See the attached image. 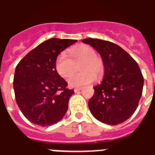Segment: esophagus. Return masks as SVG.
I'll return each instance as SVG.
<instances>
[{
	"instance_id": "34e87169",
	"label": "esophagus",
	"mask_w": 155,
	"mask_h": 155,
	"mask_svg": "<svg viewBox=\"0 0 155 155\" xmlns=\"http://www.w3.org/2000/svg\"><path fill=\"white\" fill-rule=\"evenodd\" d=\"M82 87H75V88H74V91H75V92H77V91H80Z\"/></svg>"
}]
</instances>
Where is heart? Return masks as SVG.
I'll return each instance as SVG.
<instances>
[{"instance_id": "b5f03b06", "label": "heart", "mask_w": 155, "mask_h": 155, "mask_svg": "<svg viewBox=\"0 0 155 155\" xmlns=\"http://www.w3.org/2000/svg\"><path fill=\"white\" fill-rule=\"evenodd\" d=\"M72 60L67 56L65 52L58 55L55 61V69L60 76L68 77L74 70V63L83 60L80 66L82 74H73L68 79V84L72 87H80L91 84L99 78L104 71V64L96 56L94 49L87 45H80L70 51Z\"/></svg>"}]
</instances>
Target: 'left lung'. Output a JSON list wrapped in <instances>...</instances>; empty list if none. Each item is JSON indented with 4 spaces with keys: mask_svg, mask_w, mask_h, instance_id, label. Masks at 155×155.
Returning a JSON list of instances; mask_svg holds the SVG:
<instances>
[{
    "mask_svg": "<svg viewBox=\"0 0 155 155\" xmlns=\"http://www.w3.org/2000/svg\"><path fill=\"white\" fill-rule=\"evenodd\" d=\"M82 42L100 54L104 66L103 80L94 87L95 94L88 101L90 111L102 123L120 124L134 114L142 96L144 80L139 65L114 43L93 38Z\"/></svg>",
    "mask_w": 155,
    "mask_h": 155,
    "instance_id": "left-lung-1",
    "label": "left lung"
}]
</instances>
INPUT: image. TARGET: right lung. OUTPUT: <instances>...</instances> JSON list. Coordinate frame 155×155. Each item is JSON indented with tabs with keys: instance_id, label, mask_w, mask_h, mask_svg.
I'll return each instance as SVG.
<instances>
[{
	"instance_id": "obj_1",
	"label": "right lung",
	"mask_w": 155,
	"mask_h": 155,
	"mask_svg": "<svg viewBox=\"0 0 155 155\" xmlns=\"http://www.w3.org/2000/svg\"><path fill=\"white\" fill-rule=\"evenodd\" d=\"M69 39H49L32 49L15 70L13 89L16 104L31 123L48 127L64 116L74 91L56 72L58 55L76 42Z\"/></svg>"
}]
</instances>
